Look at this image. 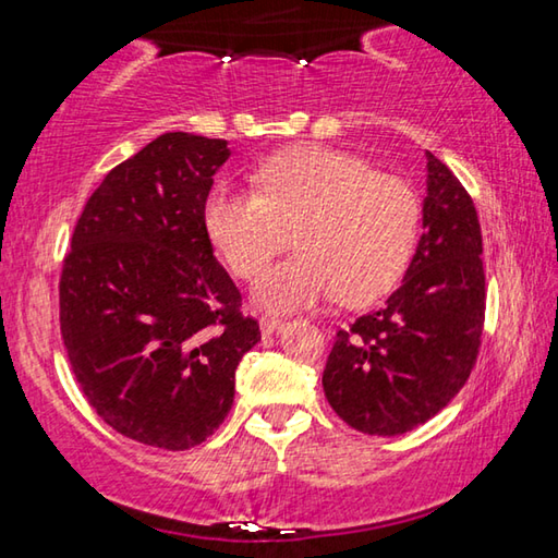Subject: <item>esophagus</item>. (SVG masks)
<instances>
[{
    "mask_svg": "<svg viewBox=\"0 0 558 558\" xmlns=\"http://www.w3.org/2000/svg\"><path fill=\"white\" fill-rule=\"evenodd\" d=\"M286 325V319L282 317H276V315H260V329H263V335H272V332H278V329Z\"/></svg>",
    "mask_w": 558,
    "mask_h": 558,
    "instance_id": "esophagus-1",
    "label": "esophagus"
}]
</instances>
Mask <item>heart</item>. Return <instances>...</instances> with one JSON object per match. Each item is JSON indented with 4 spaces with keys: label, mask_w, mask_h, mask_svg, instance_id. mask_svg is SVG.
<instances>
[{
    "label": "heart",
    "mask_w": 558,
    "mask_h": 558,
    "mask_svg": "<svg viewBox=\"0 0 558 558\" xmlns=\"http://www.w3.org/2000/svg\"><path fill=\"white\" fill-rule=\"evenodd\" d=\"M256 189L221 182L204 223L235 276L258 278L288 248L298 253L258 280L270 310L310 307L337 295L364 305L389 292L413 256L421 204L405 179L323 145L272 155L253 172Z\"/></svg>",
    "instance_id": "1"
}]
</instances>
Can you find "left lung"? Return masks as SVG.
Instances as JSON below:
<instances>
[{"mask_svg": "<svg viewBox=\"0 0 558 558\" xmlns=\"http://www.w3.org/2000/svg\"><path fill=\"white\" fill-rule=\"evenodd\" d=\"M426 159V231L401 288L339 329L323 374L335 413L369 436H401L446 409L483 342L487 290L475 204L436 155Z\"/></svg>", "mask_w": 558, "mask_h": 558, "instance_id": "obj_1", "label": "left lung"}]
</instances>
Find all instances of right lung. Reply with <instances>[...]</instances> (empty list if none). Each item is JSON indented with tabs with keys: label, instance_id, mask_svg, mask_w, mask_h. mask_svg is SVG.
Here are the masks:
<instances>
[{
	"label": "right lung",
	"instance_id": "add662e5",
	"mask_svg": "<svg viewBox=\"0 0 558 558\" xmlns=\"http://www.w3.org/2000/svg\"><path fill=\"white\" fill-rule=\"evenodd\" d=\"M226 140L165 132L90 194L59 282L61 337L112 430L186 450L221 426L235 366L260 342L214 256L204 204Z\"/></svg>",
	"mask_w": 558,
	"mask_h": 558
}]
</instances>
